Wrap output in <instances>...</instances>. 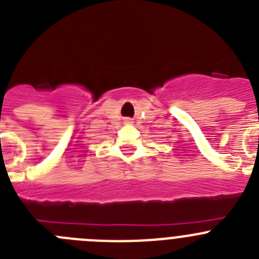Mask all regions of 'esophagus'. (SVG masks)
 Instances as JSON below:
<instances>
[{
    "instance_id": "34e87169",
    "label": "esophagus",
    "mask_w": 259,
    "mask_h": 259,
    "mask_svg": "<svg viewBox=\"0 0 259 259\" xmlns=\"http://www.w3.org/2000/svg\"><path fill=\"white\" fill-rule=\"evenodd\" d=\"M125 124H133L132 118H126V120H125Z\"/></svg>"
}]
</instances>
